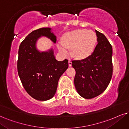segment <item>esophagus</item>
I'll list each match as a JSON object with an SVG mask.
<instances>
[{
  "mask_svg": "<svg viewBox=\"0 0 129 129\" xmlns=\"http://www.w3.org/2000/svg\"><path fill=\"white\" fill-rule=\"evenodd\" d=\"M68 63H69V66H72V61H71L70 60H69V61H68Z\"/></svg>",
  "mask_w": 129,
  "mask_h": 129,
  "instance_id": "esophagus-1",
  "label": "esophagus"
}]
</instances>
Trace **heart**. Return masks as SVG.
<instances>
[{
	"label": "heart",
	"mask_w": 129,
	"mask_h": 129,
	"mask_svg": "<svg viewBox=\"0 0 129 129\" xmlns=\"http://www.w3.org/2000/svg\"><path fill=\"white\" fill-rule=\"evenodd\" d=\"M97 42L96 33L87 29H78L66 33L61 42L57 44L59 51L63 55H68V49H72V55L80 59L91 54Z\"/></svg>",
	"instance_id": "1"
}]
</instances>
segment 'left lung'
<instances>
[{"label": "left lung", "instance_id": "left-lung-1", "mask_svg": "<svg viewBox=\"0 0 129 129\" xmlns=\"http://www.w3.org/2000/svg\"><path fill=\"white\" fill-rule=\"evenodd\" d=\"M95 31L98 44L91 55L85 59L72 61L76 71L75 87L78 93L87 99L102 93L112 75V46L104 35Z\"/></svg>", "mask_w": 129, "mask_h": 129}]
</instances>
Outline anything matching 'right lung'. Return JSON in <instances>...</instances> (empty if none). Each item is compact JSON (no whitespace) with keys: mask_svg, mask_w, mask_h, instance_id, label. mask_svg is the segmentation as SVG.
<instances>
[{"mask_svg":"<svg viewBox=\"0 0 129 129\" xmlns=\"http://www.w3.org/2000/svg\"><path fill=\"white\" fill-rule=\"evenodd\" d=\"M41 37L56 42L50 27L41 28L28 34L21 43L17 61L18 74L24 88L35 99L45 101L54 96L60 77L68 68V60L57 61L53 48L45 51L37 48Z\"/></svg>","mask_w":129,"mask_h":129,"instance_id":"1","label":"right lung"}]
</instances>
